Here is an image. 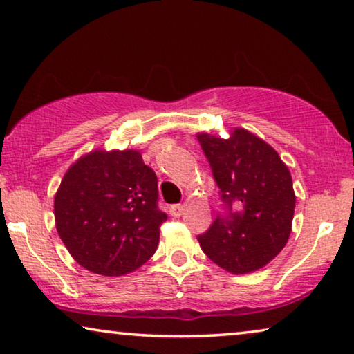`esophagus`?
<instances>
[{
  "label": "esophagus",
  "instance_id": "34e87169",
  "mask_svg": "<svg viewBox=\"0 0 354 354\" xmlns=\"http://www.w3.org/2000/svg\"><path fill=\"white\" fill-rule=\"evenodd\" d=\"M184 213V207L183 205H171L170 207V215L175 216V218H179Z\"/></svg>",
  "mask_w": 354,
  "mask_h": 354
}]
</instances>
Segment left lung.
Listing matches in <instances>:
<instances>
[{
    "mask_svg": "<svg viewBox=\"0 0 354 354\" xmlns=\"http://www.w3.org/2000/svg\"><path fill=\"white\" fill-rule=\"evenodd\" d=\"M213 176L229 208L218 216L198 243L210 260L232 274L261 270L286 247L292 232L295 191L282 158L266 141L245 128L229 129V138L197 133Z\"/></svg>",
    "mask_w": 354,
    "mask_h": 354,
    "instance_id": "1",
    "label": "left lung"
}]
</instances>
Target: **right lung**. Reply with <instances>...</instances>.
I'll use <instances>...</instances> for the list:
<instances>
[{"label":"right lung","instance_id":"right-lung-1","mask_svg":"<svg viewBox=\"0 0 354 354\" xmlns=\"http://www.w3.org/2000/svg\"><path fill=\"white\" fill-rule=\"evenodd\" d=\"M157 176L138 149H93L68 167L54 196V221L73 260L101 276L136 271L157 250L167 215Z\"/></svg>","mask_w":354,"mask_h":354}]
</instances>
